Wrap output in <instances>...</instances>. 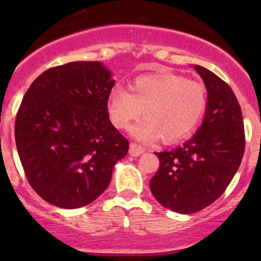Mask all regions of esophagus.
I'll use <instances>...</instances> for the list:
<instances>
[{
  "instance_id": "obj_1",
  "label": "esophagus",
  "mask_w": 261,
  "mask_h": 261,
  "mask_svg": "<svg viewBox=\"0 0 261 261\" xmlns=\"http://www.w3.org/2000/svg\"><path fill=\"white\" fill-rule=\"evenodd\" d=\"M145 151V149H144L143 146L138 145V144H131L130 145V150H128V152H130V155H133V156H139V155H141L143 152Z\"/></svg>"
}]
</instances>
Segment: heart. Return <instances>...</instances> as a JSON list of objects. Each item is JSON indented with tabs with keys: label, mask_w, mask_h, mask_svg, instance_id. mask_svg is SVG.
Here are the masks:
<instances>
[{
	"label": "heart",
	"mask_w": 261,
	"mask_h": 261,
	"mask_svg": "<svg viewBox=\"0 0 261 261\" xmlns=\"http://www.w3.org/2000/svg\"><path fill=\"white\" fill-rule=\"evenodd\" d=\"M206 107L203 84L172 73L141 75L130 89L115 86L107 99L110 117L118 128H127L144 110L145 118L131 128V134L145 143L159 136L164 141L186 138L196 130Z\"/></svg>",
	"instance_id": "obj_1"
}]
</instances>
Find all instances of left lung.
Returning a JSON list of instances; mask_svg holds the SVG:
<instances>
[{
    "instance_id": "left-lung-1",
    "label": "left lung",
    "mask_w": 261,
    "mask_h": 261,
    "mask_svg": "<svg viewBox=\"0 0 261 261\" xmlns=\"http://www.w3.org/2000/svg\"><path fill=\"white\" fill-rule=\"evenodd\" d=\"M206 84L203 122L181 146L155 152L160 167L150 180L152 196L173 212H198L225 192L244 156L240 105L231 87L211 70L196 65Z\"/></svg>"
}]
</instances>
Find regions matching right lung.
I'll return each mask as SVG.
<instances>
[{
	"label": "right lung",
	"instance_id": "right-lung-1",
	"mask_svg": "<svg viewBox=\"0 0 261 261\" xmlns=\"http://www.w3.org/2000/svg\"><path fill=\"white\" fill-rule=\"evenodd\" d=\"M111 72L99 62L50 68L31 83L15 121L26 178L53 206L80 208L103 193L127 139L111 123Z\"/></svg>",
	"mask_w": 261,
	"mask_h": 261
}]
</instances>
